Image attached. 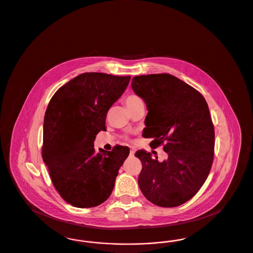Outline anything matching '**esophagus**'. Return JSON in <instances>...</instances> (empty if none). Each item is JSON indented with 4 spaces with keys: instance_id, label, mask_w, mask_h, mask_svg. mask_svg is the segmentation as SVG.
<instances>
[{
    "instance_id": "esophagus-1",
    "label": "esophagus",
    "mask_w": 253,
    "mask_h": 253,
    "mask_svg": "<svg viewBox=\"0 0 253 253\" xmlns=\"http://www.w3.org/2000/svg\"><path fill=\"white\" fill-rule=\"evenodd\" d=\"M134 153H135V149H134V148H131V150H130V155L133 156Z\"/></svg>"
}]
</instances>
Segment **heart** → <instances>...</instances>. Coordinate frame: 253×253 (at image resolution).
<instances>
[{
	"label": "heart",
	"mask_w": 253,
	"mask_h": 253,
	"mask_svg": "<svg viewBox=\"0 0 253 253\" xmlns=\"http://www.w3.org/2000/svg\"><path fill=\"white\" fill-rule=\"evenodd\" d=\"M140 102H142V99L139 96H135V95H130L125 98V104L129 110L134 107L135 105H137Z\"/></svg>",
	"instance_id": "b5f03b06"
}]
</instances>
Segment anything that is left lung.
Masks as SVG:
<instances>
[{"instance_id":"8db88e82","label":"left lung","mask_w":253,"mask_h":253,"mask_svg":"<svg viewBox=\"0 0 253 253\" xmlns=\"http://www.w3.org/2000/svg\"><path fill=\"white\" fill-rule=\"evenodd\" d=\"M135 95L147 106L142 135L163 144L168 158L162 162L138 150L142 163L138 185L145 197L159 207L186 203L203 186L214 156V128L204 96L169 74L137 76L132 80Z\"/></svg>"}]
</instances>
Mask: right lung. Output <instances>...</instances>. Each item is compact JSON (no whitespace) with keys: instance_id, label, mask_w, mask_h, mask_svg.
Masks as SVG:
<instances>
[{"instance_id":"1","label":"right lung","mask_w":253,"mask_h":253,"mask_svg":"<svg viewBox=\"0 0 253 253\" xmlns=\"http://www.w3.org/2000/svg\"><path fill=\"white\" fill-rule=\"evenodd\" d=\"M131 77L84 73L52 96L43 121L42 159L60 196L77 208L103 203L113 192L128 147L96 153L97 132L105 131L110 107L122 96Z\"/></svg>"}]
</instances>
